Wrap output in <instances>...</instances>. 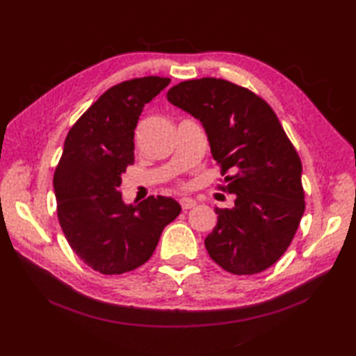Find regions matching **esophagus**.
Wrapping results in <instances>:
<instances>
[{
	"label": "esophagus",
	"instance_id": "esophagus-1",
	"mask_svg": "<svg viewBox=\"0 0 356 356\" xmlns=\"http://www.w3.org/2000/svg\"><path fill=\"white\" fill-rule=\"evenodd\" d=\"M180 207H181V209H192V208H195L196 207V200L195 199H192V197H181L180 200Z\"/></svg>",
	"mask_w": 356,
	"mask_h": 356
}]
</instances>
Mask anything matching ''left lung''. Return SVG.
Instances as JSON below:
<instances>
[{"instance_id": "1", "label": "left lung", "mask_w": 356, "mask_h": 356, "mask_svg": "<svg viewBox=\"0 0 356 356\" xmlns=\"http://www.w3.org/2000/svg\"><path fill=\"white\" fill-rule=\"evenodd\" d=\"M167 100L202 122L220 165V191L237 195L205 238L224 270L254 275L286 252L305 211L302 165L272 107L252 90L205 76L181 81Z\"/></svg>"}]
</instances>
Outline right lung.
Listing matches in <instances>:
<instances>
[{
  "label": "right lung",
  "mask_w": 356,
  "mask_h": 356,
  "mask_svg": "<svg viewBox=\"0 0 356 356\" xmlns=\"http://www.w3.org/2000/svg\"><path fill=\"white\" fill-rule=\"evenodd\" d=\"M165 76L119 83L92 103L70 129L55 168L58 220L74 253L103 275H120L152 256L181 208L173 197L122 200V175L134 164V136L144 106L165 88Z\"/></svg>",
  "instance_id": "obj_1"
}]
</instances>
